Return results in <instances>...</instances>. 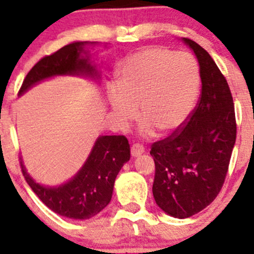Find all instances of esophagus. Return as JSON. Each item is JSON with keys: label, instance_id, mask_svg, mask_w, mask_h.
<instances>
[{"label": "esophagus", "instance_id": "esophagus-1", "mask_svg": "<svg viewBox=\"0 0 254 254\" xmlns=\"http://www.w3.org/2000/svg\"><path fill=\"white\" fill-rule=\"evenodd\" d=\"M143 152H145V147H143L142 145H140V143H134V145L131 146V156H132V157H137V156L142 155Z\"/></svg>", "mask_w": 254, "mask_h": 254}]
</instances>
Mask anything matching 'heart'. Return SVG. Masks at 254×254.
Masks as SVG:
<instances>
[{"label":"heart","mask_w":254,"mask_h":254,"mask_svg":"<svg viewBox=\"0 0 254 254\" xmlns=\"http://www.w3.org/2000/svg\"><path fill=\"white\" fill-rule=\"evenodd\" d=\"M117 88L108 99L114 118L127 127L137 117L141 131L172 135L181 130L195 108L200 88L198 63L187 53L163 47L143 48L127 56L115 72Z\"/></svg>","instance_id":"b5f03b06"}]
</instances>
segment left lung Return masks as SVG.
Segmentation results:
<instances>
[{"label": "left lung", "mask_w": 254, "mask_h": 254, "mask_svg": "<svg viewBox=\"0 0 254 254\" xmlns=\"http://www.w3.org/2000/svg\"><path fill=\"white\" fill-rule=\"evenodd\" d=\"M200 67L201 94L186 127L153 142L156 204L173 217L201 211L220 193L236 141L234 99L226 78L209 53L188 38Z\"/></svg>", "instance_id": "1"}]
</instances>
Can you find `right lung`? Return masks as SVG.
<instances>
[{"label": "right lung", "instance_id": "right-lung-1", "mask_svg": "<svg viewBox=\"0 0 254 254\" xmlns=\"http://www.w3.org/2000/svg\"><path fill=\"white\" fill-rule=\"evenodd\" d=\"M87 44L89 43H71L38 61L25 76L19 94L54 76H86L98 79L96 66L92 65L88 55H82L87 54L84 50ZM129 160L130 145L127 137L124 135H106L96 140L88 158L75 177L59 187L37 183L27 173L22 160L20 167L32 190L49 209L68 219L87 220L108 205L115 178Z\"/></svg>", "mask_w": 254, "mask_h": 254}]
</instances>
